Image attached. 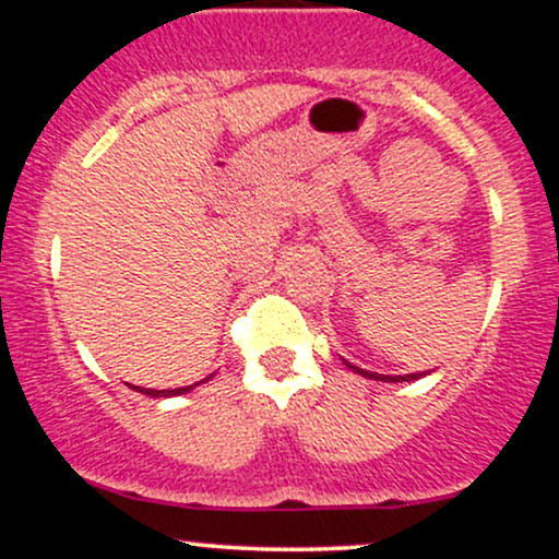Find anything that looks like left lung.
<instances>
[{"label": "left lung", "instance_id": "obj_1", "mask_svg": "<svg viewBox=\"0 0 559 559\" xmlns=\"http://www.w3.org/2000/svg\"><path fill=\"white\" fill-rule=\"evenodd\" d=\"M346 368L352 370V373H357V376H362V378H370V381H383V383H402V381H418V378H423V376H428V373H407V376H383V373H373V370H362V368H357V365H352V362H346V360H342Z\"/></svg>", "mask_w": 559, "mask_h": 559}]
</instances>
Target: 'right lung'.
<instances>
[{
  "label": "right lung",
  "mask_w": 559,
  "mask_h": 559,
  "mask_svg": "<svg viewBox=\"0 0 559 559\" xmlns=\"http://www.w3.org/2000/svg\"><path fill=\"white\" fill-rule=\"evenodd\" d=\"M202 383V381H199ZM197 386V383H194ZM194 386H183V389H141V386H136L141 394H146V396H155V400H163V396H178V394H186V391H191Z\"/></svg>",
  "instance_id": "1"
}]
</instances>
